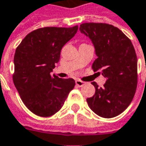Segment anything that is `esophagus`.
<instances>
[{
	"label": "esophagus",
	"mask_w": 146,
	"mask_h": 146,
	"mask_svg": "<svg viewBox=\"0 0 146 146\" xmlns=\"http://www.w3.org/2000/svg\"><path fill=\"white\" fill-rule=\"evenodd\" d=\"M76 85L78 87H82L84 84V83L83 82V81H81V80H76Z\"/></svg>",
	"instance_id": "1"
}]
</instances>
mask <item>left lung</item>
<instances>
[{
  "label": "left lung",
  "mask_w": 146,
  "mask_h": 146,
  "mask_svg": "<svg viewBox=\"0 0 146 146\" xmlns=\"http://www.w3.org/2000/svg\"><path fill=\"white\" fill-rule=\"evenodd\" d=\"M79 30L88 36L97 58L92 68L106 78L104 87L93 82L95 94L88 98L89 108L103 118H113L130 104L138 82L137 57L131 41L118 27L106 23L87 22Z\"/></svg>",
  "instance_id": "8db88e82"
}]
</instances>
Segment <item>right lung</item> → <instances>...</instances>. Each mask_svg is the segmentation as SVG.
Wrapping results in <instances>:
<instances>
[{
	"mask_svg": "<svg viewBox=\"0 0 146 146\" xmlns=\"http://www.w3.org/2000/svg\"><path fill=\"white\" fill-rule=\"evenodd\" d=\"M78 28H38L27 34L16 49L13 83L23 104L36 115L49 117L59 111L75 86L73 78L50 73L59 61L62 47Z\"/></svg>",
	"mask_w": 146,
	"mask_h": 146,
	"instance_id": "1",
	"label": "right lung"
}]
</instances>
